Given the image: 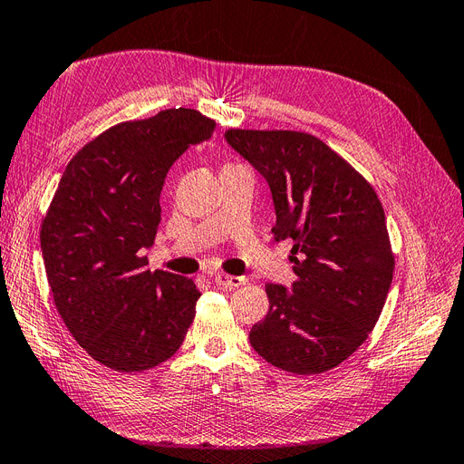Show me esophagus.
I'll list each match as a JSON object with an SVG mask.
<instances>
[{"label": "esophagus", "instance_id": "obj_1", "mask_svg": "<svg viewBox=\"0 0 464 464\" xmlns=\"http://www.w3.org/2000/svg\"><path fill=\"white\" fill-rule=\"evenodd\" d=\"M215 285L222 290H236L246 285V278L244 276H232V275H224L218 273L215 275Z\"/></svg>", "mask_w": 464, "mask_h": 464}]
</instances>
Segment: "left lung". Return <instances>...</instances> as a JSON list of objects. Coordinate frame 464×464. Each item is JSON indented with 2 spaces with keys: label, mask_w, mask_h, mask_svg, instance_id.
<instances>
[{
  "label": "left lung",
  "mask_w": 464,
  "mask_h": 464,
  "mask_svg": "<svg viewBox=\"0 0 464 464\" xmlns=\"http://www.w3.org/2000/svg\"><path fill=\"white\" fill-rule=\"evenodd\" d=\"M224 139L271 188L275 242L294 244L296 280L265 286L269 314L249 343L285 372H329L368 339L387 300L395 257L382 201L310 133L230 130Z\"/></svg>",
  "instance_id": "8db88e82"
}]
</instances>
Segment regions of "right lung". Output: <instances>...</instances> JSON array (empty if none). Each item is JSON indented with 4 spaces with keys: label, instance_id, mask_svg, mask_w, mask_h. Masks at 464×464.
Masks as SVG:
<instances>
[{
    "label": "right lung",
    "instance_id": "obj_1",
    "mask_svg": "<svg viewBox=\"0 0 464 464\" xmlns=\"http://www.w3.org/2000/svg\"><path fill=\"white\" fill-rule=\"evenodd\" d=\"M191 108L123 121L82 147L55 189L40 249L55 307L75 341L116 372L166 362L186 339L201 292L191 278L147 269L172 164L213 137Z\"/></svg>",
    "mask_w": 464,
    "mask_h": 464
}]
</instances>
